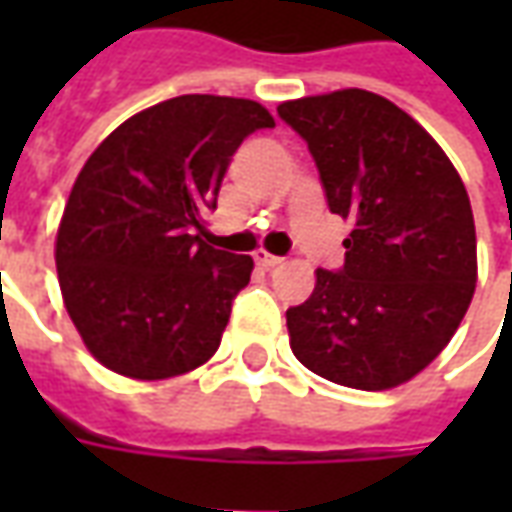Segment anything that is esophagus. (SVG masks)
Instances as JSON below:
<instances>
[{"label": "esophagus", "mask_w": 512, "mask_h": 512, "mask_svg": "<svg viewBox=\"0 0 512 512\" xmlns=\"http://www.w3.org/2000/svg\"><path fill=\"white\" fill-rule=\"evenodd\" d=\"M255 263H257V266H263V268H277L279 263H282V257L271 255V252H266V249H257Z\"/></svg>", "instance_id": "obj_1"}]
</instances>
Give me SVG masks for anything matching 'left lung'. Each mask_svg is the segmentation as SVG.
Masks as SVG:
<instances>
[{
    "label": "left lung",
    "mask_w": 512,
    "mask_h": 512,
    "mask_svg": "<svg viewBox=\"0 0 512 512\" xmlns=\"http://www.w3.org/2000/svg\"><path fill=\"white\" fill-rule=\"evenodd\" d=\"M307 142L329 211L351 222L345 263L318 268L288 310L290 348L326 381L381 392L450 343L477 282L469 194L414 117L367 90L279 104Z\"/></svg>",
    "instance_id": "left-lung-1"
}]
</instances>
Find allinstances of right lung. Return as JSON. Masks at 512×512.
Listing matches in <instances>:
<instances>
[{
	"mask_svg": "<svg viewBox=\"0 0 512 512\" xmlns=\"http://www.w3.org/2000/svg\"><path fill=\"white\" fill-rule=\"evenodd\" d=\"M274 128L257 101L178 95L128 117L73 183L57 230L65 310L109 370L158 381L222 343L252 257L202 241V219L246 136Z\"/></svg>",
	"mask_w": 512,
	"mask_h": 512,
	"instance_id": "1",
	"label": "right lung"
}]
</instances>
